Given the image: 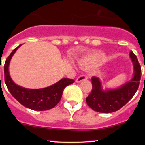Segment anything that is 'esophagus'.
<instances>
[{
    "label": "esophagus",
    "mask_w": 145,
    "mask_h": 145,
    "mask_svg": "<svg viewBox=\"0 0 145 145\" xmlns=\"http://www.w3.org/2000/svg\"><path fill=\"white\" fill-rule=\"evenodd\" d=\"M88 79V77L86 76H78V78H76V83H81V81H85V80H87Z\"/></svg>",
    "instance_id": "34e87169"
}]
</instances>
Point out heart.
I'll return each instance as SVG.
<instances>
[{"label":"heart","mask_w":145,"mask_h":145,"mask_svg":"<svg viewBox=\"0 0 145 145\" xmlns=\"http://www.w3.org/2000/svg\"><path fill=\"white\" fill-rule=\"evenodd\" d=\"M105 57L103 54H93L88 55L78 61L80 66L83 68H91Z\"/></svg>","instance_id":"b5f03b06"}]
</instances>
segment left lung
I'll list each match as a JSON object with an SVG mask.
<instances>
[{
	"label": "left lung",
	"mask_w": 145,
	"mask_h": 145,
	"mask_svg": "<svg viewBox=\"0 0 145 145\" xmlns=\"http://www.w3.org/2000/svg\"><path fill=\"white\" fill-rule=\"evenodd\" d=\"M130 57L133 64V76L117 88L104 90L100 78H92L93 89L86 97L87 105L92 109L100 113H112L123 107L133 97L140 85L141 67L133 52H130Z\"/></svg>",
	"instance_id": "obj_1"
}]
</instances>
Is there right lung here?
Segmentation results:
<instances>
[{
    "label": "right lung",
    "mask_w": 145,
    "mask_h": 145,
    "mask_svg": "<svg viewBox=\"0 0 145 145\" xmlns=\"http://www.w3.org/2000/svg\"><path fill=\"white\" fill-rule=\"evenodd\" d=\"M21 45L13 50L5 60L4 74L7 88L12 95L25 107L34 111L52 109L60 101L66 86L74 83V81L69 78H62L52 86L40 89H29L17 85L10 77L9 65L13 55Z\"/></svg>",
    "instance_id": "right-lung-1"
}]
</instances>
